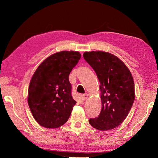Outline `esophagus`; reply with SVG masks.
Masks as SVG:
<instances>
[{
  "label": "esophagus",
  "instance_id": "1",
  "mask_svg": "<svg viewBox=\"0 0 158 158\" xmlns=\"http://www.w3.org/2000/svg\"><path fill=\"white\" fill-rule=\"evenodd\" d=\"M82 98H83V100H85L87 98H88V94H83V95Z\"/></svg>",
  "mask_w": 158,
  "mask_h": 158
}]
</instances>
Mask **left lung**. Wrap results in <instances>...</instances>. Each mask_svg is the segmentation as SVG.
<instances>
[{
    "mask_svg": "<svg viewBox=\"0 0 158 158\" xmlns=\"http://www.w3.org/2000/svg\"><path fill=\"white\" fill-rule=\"evenodd\" d=\"M83 56L100 83L102 109L98 117L89 120L90 125L101 131L115 128L126 118L135 98L132 73L122 60L110 53L85 52Z\"/></svg>",
    "mask_w": 158,
    "mask_h": 158,
    "instance_id": "left-lung-1",
    "label": "left lung"
}]
</instances>
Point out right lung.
Instances as JSON below:
<instances>
[{"label":"right lung","mask_w":158,"mask_h":158,"mask_svg":"<svg viewBox=\"0 0 158 158\" xmlns=\"http://www.w3.org/2000/svg\"><path fill=\"white\" fill-rule=\"evenodd\" d=\"M81 56L79 52L55 53L43 60L33 74L28 103L40 126L54 129L68 121L76 104L69 76Z\"/></svg>","instance_id":"right-lung-1"}]
</instances>
